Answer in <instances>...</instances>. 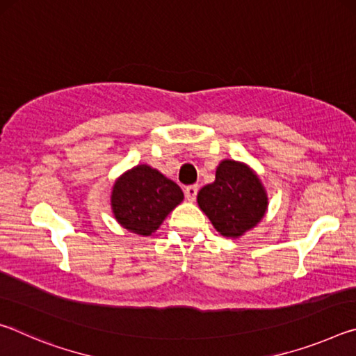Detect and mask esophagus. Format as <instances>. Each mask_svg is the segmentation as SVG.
<instances>
[{
	"label": "esophagus",
	"mask_w": 356,
	"mask_h": 356,
	"mask_svg": "<svg viewBox=\"0 0 356 356\" xmlns=\"http://www.w3.org/2000/svg\"><path fill=\"white\" fill-rule=\"evenodd\" d=\"M196 195H197V186L196 185H188L185 188V197L190 202H193L196 200Z\"/></svg>",
	"instance_id": "esophagus-1"
}]
</instances>
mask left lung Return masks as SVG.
I'll return each mask as SVG.
<instances>
[{
  "label": "left lung",
  "mask_w": 356,
  "mask_h": 356,
  "mask_svg": "<svg viewBox=\"0 0 356 356\" xmlns=\"http://www.w3.org/2000/svg\"><path fill=\"white\" fill-rule=\"evenodd\" d=\"M197 206L221 236L238 238L261 222L268 196L252 168L225 159L216 166L215 182L197 193Z\"/></svg>",
  "instance_id": "1"
}]
</instances>
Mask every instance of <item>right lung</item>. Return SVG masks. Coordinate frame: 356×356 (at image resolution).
<instances>
[{
    "label": "right lung",
    "instance_id": "1",
    "mask_svg": "<svg viewBox=\"0 0 356 356\" xmlns=\"http://www.w3.org/2000/svg\"><path fill=\"white\" fill-rule=\"evenodd\" d=\"M184 201V191L149 165H136L114 180L111 212L120 226L147 237Z\"/></svg>",
    "mask_w": 356,
    "mask_h": 356
}]
</instances>
